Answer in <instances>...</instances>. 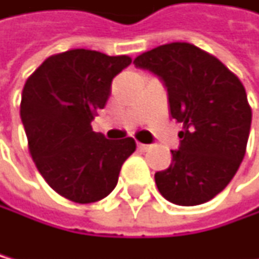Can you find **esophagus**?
Returning a JSON list of instances; mask_svg holds the SVG:
<instances>
[{
  "mask_svg": "<svg viewBox=\"0 0 259 259\" xmlns=\"http://www.w3.org/2000/svg\"><path fill=\"white\" fill-rule=\"evenodd\" d=\"M149 147H150L149 144H141V142H138V149L139 150H147Z\"/></svg>",
  "mask_w": 259,
  "mask_h": 259,
  "instance_id": "esophagus-1",
  "label": "esophagus"
}]
</instances>
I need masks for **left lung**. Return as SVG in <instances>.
<instances>
[{"mask_svg": "<svg viewBox=\"0 0 259 259\" xmlns=\"http://www.w3.org/2000/svg\"><path fill=\"white\" fill-rule=\"evenodd\" d=\"M135 65L163 81L171 117L183 123L171 165L155 173L160 194L183 206L211 200L245 155L251 126L245 88L221 61L189 43L147 51Z\"/></svg>", "mask_w": 259, "mask_h": 259, "instance_id": "8db88e82", "label": "left lung"}]
</instances>
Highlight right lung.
I'll use <instances>...</instances> for the list:
<instances>
[{"mask_svg": "<svg viewBox=\"0 0 259 259\" xmlns=\"http://www.w3.org/2000/svg\"><path fill=\"white\" fill-rule=\"evenodd\" d=\"M130 64L128 56L72 49L48 57L24 86L20 118L31 158L68 200L93 203L107 197L136 150L133 138L105 139L91 124L109 99L112 80Z\"/></svg>", "mask_w": 259, "mask_h": 259, "instance_id": "add662e5", "label": "right lung"}]
</instances>
